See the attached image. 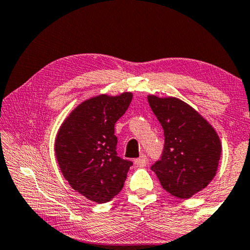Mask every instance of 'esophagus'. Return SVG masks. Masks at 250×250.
<instances>
[{"mask_svg": "<svg viewBox=\"0 0 250 250\" xmlns=\"http://www.w3.org/2000/svg\"><path fill=\"white\" fill-rule=\"evenodd\" d=\"M148 164V158L146 155H141L139 158L135 159V165L137 167H145Z\"/></svg>", "mask_w": 250, "mask_h": 250, "instance_id": "34e87169", "label": "esophagus"}]
</instances>
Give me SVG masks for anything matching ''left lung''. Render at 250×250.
<instances>
[{"mask_svg":"<svg viewBox=\"0 0 250 250\" xmlns=\"http://www.w3.org/2000/svg\"><path fill=\"white\" fill-rule=\"evenodd\" d=\"M148 103L165 137L161 158L151 170L170 195L188 199L207 188L217 173L220 139L206 119L181 100L149 95Z\"/></svg>","mask_w":250,"mask_h":250,"instance_id":"8db88e82","label":"left lung"}]
</instances>
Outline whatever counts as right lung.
Listing matches in <instances>:
<instances>
[{"mask_svg": "<svg viewBox=\"0 0 250 250\" xmlns=\"http://www.w3.org/2000/svg\"><path fill=\"white\" fill-rule=\"evenodd\" d=\"M131 93L100 95L80 104L57 133L56 157L64 177L80 194L106 203L124 188L132 162L119 157L114 125L125 113Z\"/></svg>", "mask_w": 250, "mask_h": 250, "instance_id": "obj_1", "label": "right lung"}]
</instances>
